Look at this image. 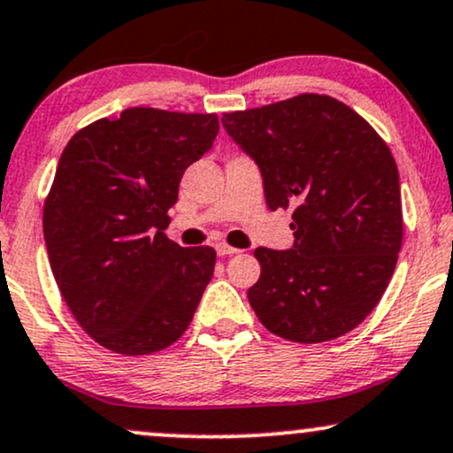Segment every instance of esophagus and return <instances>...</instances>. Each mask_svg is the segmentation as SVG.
Masks as SVG:
<instances>
[{"label": "esophagus", "instance_id": "obj_1", "mask_svg": "<svg viewBox=\"0 0 453 453\" xmlns=\"http://www.w3.org/2000/svg\"><path fill=\"white\" fill-rule=\"evenodd\" d=\"M216 254L218 256H233V254H239V250L231 248V245H226V243H218L216 245Z\"/></svg>", "mask_w": 453, "mask_h": 453}]
</instances>
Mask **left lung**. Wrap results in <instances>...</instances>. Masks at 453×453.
<instances>
[{"label":"left lung","instance_id":"obj_1","mask_svg":"<svg viewBox=\"0 0 453 453\" xmlns=\"http://www.w3.org/2000/svg\"><path fill=\"white\" fill-rule=\"evenodd\" d=\"M256 161L266 205L292 208L294 245L256 248L248 300L262 326L292 342H327L380 303L403 239L399 170L387 142L344 103L300 94L222 115Z\"/></svg>","mask_w":453,"mask_h":453}]
</instances>
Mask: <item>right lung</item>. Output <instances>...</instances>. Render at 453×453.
Masks as SVG:
<instances>
[{"label": "right lung", "instance_id": "obj_1", "mask_svg": "<svg viewBox=\"0 0 453 453\" xmlns=\"http://www.w3.org/2000/svg\"><path fill=\"white\" fill-rule=\"evenodd\" d=\"M218 130L214 113L134 107L86 126L60 155L43 203L50 266L77 323L113 353L174 344L214 275V250L180 248L164 228Z\"/></svg>", "mask_w": 453, "mask_h": 453}]
</instances>
